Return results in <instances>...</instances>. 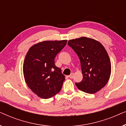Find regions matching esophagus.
<instances>
[{"mask_svg":"<svg viewBox=\"0 0 126 126\" xmlns=\"http://www.w3.org/2000/svg\"><path fill=\"white\" fill-rule=\"evenodd\" d=\"M73 76H74V74H73V73H72L71 74H70V75L69 76H68V77H69V78H70V79H72V78H73Z\"/></svg>","mask_w":126,"mask_h":126,"instance_id":"esophagus-1","label":"esophagus"}]
</instances>
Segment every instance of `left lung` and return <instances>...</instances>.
<instances>
[{"label":"left lung","mask_w":126,"mask_h":126,"mask_svg":"<svg viewBox=\"0 0 126 126\" xmlns=\"http://www.w3.org/2000/svg\"><path fill=\"white\" fill-rule=\"evenodd\" d=\"M68 44L80 60L83 78L76 83L77 87L88 94H95L106 85L111 75V61L106 49L99 41L86 37L70 39Z\"/></svg>","instance_id":"left-lung-1"}]
</instances>
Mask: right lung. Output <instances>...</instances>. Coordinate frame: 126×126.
<instances>
[{
    "label": "right lung",
    "mask_w": 126,
    "mask_h": 126,
    "mask_svg": "<svg viewBox=\"0 0 126 126\" xmlns=\"http://www.w3.org/2000/svg\"><path fill=\"white\" fill-rule=\"evenodd\" d=\"M67 40L44 41L29 49L23 65L24 78L29 88L38 97L49 99L61 91L65 76L54 64L56 55Z\"/></svg>",
    "instance_id": "add662e5"
}]
</instances>
